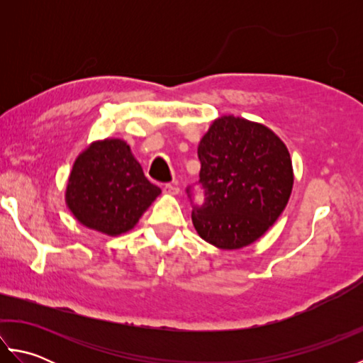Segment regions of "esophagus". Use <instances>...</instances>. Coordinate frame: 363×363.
I'll return each instance as SVG.
<instances>
[{
	"instance_id": "1",
	"label": "esophagus",
	"mask_w": 363,
	"mask_h": 363,
	"mask_svg": "<svg viewBox=\"0 0 363 363\" xmlns=\"http://www.w3.org/2000/svg\"><path fill=\"white\" fill-rule=\"evenodd\" d=\"M164 194H167V195H177V194H179V187L173 186V184H165V186H164Z\"/></svg>"
}]
</instances>
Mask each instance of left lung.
Instances as JSON below:
<instances>
[{"instance_id":"left-lung-1","label":"left lung","mask_w":363,"mask_h":363,"mask_svg":"<svg viewBox=\"0 0 363 363\" xmlns=\"http://www.w3.org/2000/svg\"><path fill=\"white\" fill-rule=\"evenodd\" d=\"M198 159L199 181L186 191L199 237L221 250H238L264 235L287 206L293 186L290 154L281 138L229 115L212 123ZM199 189L203 205L194 201Z\"/></svg>"}]
</instances>
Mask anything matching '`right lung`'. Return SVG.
<instances>
[{"label": "right lung", "mask_w": 363, "mask_h": 363, "mask_svg": "<svg viewBox=\"0 0 363 363\" xmlns=\"http://www.w3.org/2000/svg\"><path fill=\"white\" fill-rule=\"evenodd\" d=\"M160 194L143 174L129 145L118 138L98 142L76 159L67 203L84 226L107 235L133 229Z\"/></svg>", "instance_id": "obj_1"}]
</instances>
